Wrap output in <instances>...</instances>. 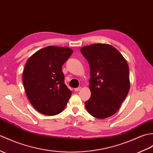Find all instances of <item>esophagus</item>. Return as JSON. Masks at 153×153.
Segmentation results:
<instances>
[{
	"label": "esophagus",
	"instance_id": "obj_1",
	"mask_svg": "<svg viewBox=\"0 0 153 153\" xmlns=\"http://www.w3.org/2000/svg\"><path fill=\"white\" fill-rule=\"evenodd\" d=\"M81 87H78V88H74V91H75L76 92H77V91H80L81 90Z\"/></svg>",
	"mask_w": 153,
	"mask_h": 153
}]
</instances>
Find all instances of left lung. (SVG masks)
I'll return each instance as SVG.
<instances>
[{"label":"left lung","mask_w":153,"mask_h":153,"mask_svg":"<svg viewBox=\"0 0 153 153\" xmlns=\"http://www.w3.org/2000/svg\"><path fill=\"white\" fill-rule=\"evenodd\" d=\"M90 66L91 96L85 102L87 111L105 119L118 111L128 93L130 83L127 61L113 46L94 44L81 48Z\"/></svg>","instance_id":"1"}]
</instances>
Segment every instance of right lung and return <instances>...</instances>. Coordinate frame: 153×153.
I'll return each mask as SVG.
<instances>
[{"instance_id":"add662e5","label":"right lung","mask_w":153,"mask_h":153,"mask_svg":"<svg viewBox=\"0 0 153 153\" xmlns=\"http://www.w3.org/2000/svg\"><path fill=\"white\" fill-rule=\"evenodd\" d=\"M72 49L48 46L27 60L23 83L32 105L42 114L52 116L63 111L72 95L65 83L62 66L72 55Z\"/></svg>"}]
</instances>
